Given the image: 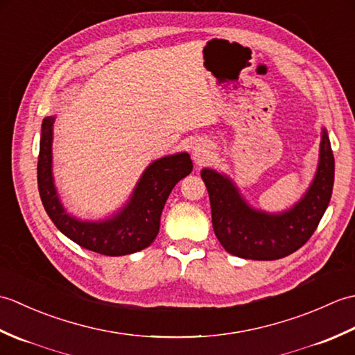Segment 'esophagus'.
<instances>
[{
    "instance_id": "obj_1",
    "label": "esophagus",
    "mask_w": 355,
    "mask_h": 355,
    "mask_svg": "<svg viewBox=\"0 0 355 355\" xmlns=\"http://www.w3.org/2000/svg\"><path fill=\"white\" fill-rule=\"evenodd\" d=\"M212 157V145L207 141H198L195 143V146L192 148V158L197 164L206 163L209 158Z\"/></svg>"
}]
</instances>
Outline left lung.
<instances>
[{"mask_svg":"<svg viewBox=\"0 0 355 355\" xmlns=\"http://www.w3.org/2000/svg\"><path fill=\"white\" fill-rule=\"evenodd\" d=\"M214 232L225 252L238 258L275 261L294 253L311 238L329 205L334 184V155L328 132L322 128L319 164L313 183L291 209L267 214L253 209L224 173L202 169Z\"/></svg>","mask_w":355,"mask_h":355,"instance_id":"left-lung-1","label":"left lung"}]
</instances>
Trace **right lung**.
<instances>
[{"label":"right lung","mask_w":355,"mask_h":355,"mask_svg":"<svg viewBox=\"0 0 355 355\" xmlns=\"http://www.w3.org/2000/svg\"><path fill=\"white\" fill-rule=\"evenodd\" d=\"M53 123L55 116L42 120L37 189L45 212L56 227L80 247L107 256L131 254L153 244L171 191L192 172L191 155L180 153L158 158L141 173L130 201L117 214L102 221H82L64 209L53 180Z\"/></svg>","instance_id":"1"}]
</instances>
